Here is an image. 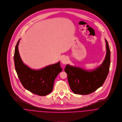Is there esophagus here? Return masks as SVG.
<instances>
[{"label":"esophagus","instance_id":"obj_1","mask_svg":"<svg viewBox=\"0 0 122 122\" xmlns=\"http://www.w3.org/2000/svg\"><path fill=\"white\" fill-rule=\"evenodd\" d=\"M68 61V59L67 57L64 56L61 59V62L63 63V64H66L67 62Z\"/></svg>","mask_w":122,"mask_h":122}]
</instances>
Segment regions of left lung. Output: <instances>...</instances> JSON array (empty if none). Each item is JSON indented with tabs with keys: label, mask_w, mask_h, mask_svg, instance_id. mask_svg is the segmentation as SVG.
<instances>
[{
	"label": "left lung",
	"mask_w": 122,
	"mask_h": 122,
	"mask_svg": "<svg viewBox=\"0 0 122 122\" xmlns=\"http://www.w3.org/2000/svg\"><path fill=\"white\" fill-rule=\"evenodd\" d=\"M107 53L102 65L93 70H86L80 67L66 65L64 70L67 75L71 89L76 94L89 95L101 87L109 73L110 50L105 39Z\"/></svg>",
	"instance_id": "8db88e82"
}]
</instances>
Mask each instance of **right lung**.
Returning <instances> with one entry per match:
<instances>
[{
	"mask_svg": "<svg viewBox=\"0 0 122 122\" xmlns=\"http://www.w3.org/2000/svg\"><path fill=\"white\" fill-rule=\"evenodd\" d=\"M19 40L15 47L14 60L15 69L20 83L26 90L40 96H45L53 90L54 81L62 71L59 61L41 69H32L24 64L18 51Z\"/></svg>",
	"mask_w": 122,
	"mask_h": 122,
	"instance_id": "right-lung-1",
	"label": "right lung"
}]
</instances>
